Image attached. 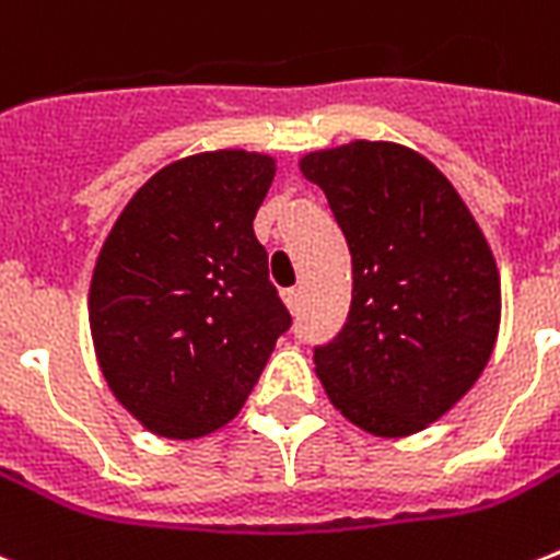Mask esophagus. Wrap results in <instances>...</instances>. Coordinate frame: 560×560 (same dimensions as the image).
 Masks as SVG:
<instances>
[{"mask_svg": "<svg viewBox=\"0 0 560 560\" xmlns=\"http://www.w3.org/2000/svg\"><path fill=\"white\" fill-rule=\"evenodd\" d=\"M281 296H284V305H288V308L293 311V314H296L299 305H302V290H299V288H290V290H284Z\"/></svg>", "mask_w": 560, "mask_h": 560, "instance_id": "esophagus-1", "label": "esophagus"}]
</instances>
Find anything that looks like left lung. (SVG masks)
Segmentation results:
<instances>
[{"label": "left lung", "mask_w": 560, "mask_h": 560, "mask_svg": "<svg viewBox=\"0 0 560 560\" xmlns=\"http://www.w3.org/2000/svg\"><path fill=\"white\" fill-rule=\"evenodd\" d=\"M352 255L343 328L314 347L328 399L358 429L405 438L476 384L499 331V272L450 178L411 149L355 140L302 158Z\"/></svg>", "instance_id": "8db88e82"}]
</instances>
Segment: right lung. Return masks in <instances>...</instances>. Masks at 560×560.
<instances>
[{
    "label": "right lung",
    "mask_w": 560,
    "mask_h": 560,
    "mask_svg": "<svg viewBox=\"0 0 560 560\" xmlns=\"http://www.w3.org/2000/svg\"><path fill=\"white\" fill-rule=\"evenodd\" d=\"M276 161L241 149L164 166L122 208L91 281L105 382L149 432L194 441L252 394L290 311L252 220Z\"/></svg>",
    "instance_id": "1"
}]
</instances>
